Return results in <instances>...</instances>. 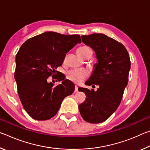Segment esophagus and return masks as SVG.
Instances as JSON below:
<instances>
[{
	"label": "esophagus",
	"instance_id": "34e87169",
	"mask_svg": "<svg viewBox=\"0 0 150 150\" xmlns=\"http://www.w3.org/2000/svg\"><path fill=\"white\" fill-rule=\"evenodd\" d=\"M78 92V87L77 85H75V93H77Z\"/></svg>",
	"mask_w": 150,
	"mask_h": 150
}]
</instances>
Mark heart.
Returning <instances> with one entry per match:
<instances>
[{
  "instance_id": "heart-1",
  "label": "heart",
  "mask_w": 150,
  "mask_h": 150,
  "mask_svg": "<svg viewBox=\"0 0 150 150\" xmlns=\"http://www.w3.org/2000/svg\"><path fill=\"white\" fill-rule=\"evenodd\" d=\"M91 49L87 46H82L77 49L78 54H81L86 50ZM67 78L75 83H81L84 81L88 75V71L84 69H71L67 72Z\"/></svg>"
}]
</instances>
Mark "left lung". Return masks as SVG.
Masks as SVG:
<instances>
[{"mask_svg": "<svg viewBox=\"0 0 150 150\" xmlns=\"http://www.w3.org/2000/svg\"><path fill=\"white\" fill-rule=\"evenodd\" d=\"M82 42L95 52L97 63L86 85L99 86L96 91L79 87L87 98L79 106L83 118L90 123H100L112 115L120 105L128 84L130 59L126 47L103 34L81 36Z\"/></svg>", "mask_w": 150, "mask_h": 150, "instance_id": "8db88e82", "label": "left lung"}]
</instances>
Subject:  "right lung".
Here are the masks:
<instances>
[{"instance_id":"1","label":"right lung","mask_w":150,"mask_h":150,"mask_svg":"<svg viewBox=\"0 0 150 150\" xmlns=\"http://www.w3.org/2000/svg\"><path fill=\"white\" fill-rule=\"evenodd\" d=\"M78 43H81L79 35L45 32L26 40L20 47L16 56L14 79L20 101L32 118L45 120L54 117L63 98L74 92L71 81L63 75L54 77V73L66 54ZM51 75L62 83L54 86L48 82Z\"/></svg>"}]
</instances>
